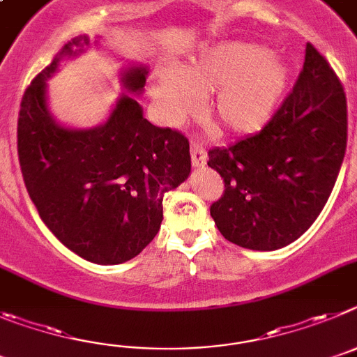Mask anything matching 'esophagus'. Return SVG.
Here are the masks:
<instances>
[{"label": "esophagus", "mask_w": 357, "mask_h": 357, "mask_svg": "<svg viewBox=\"0 0 357 357\" xmlns=\"http://www.w3.org/2000/svg\"><path fill=\"white\" fill-rule=\"evenodd\" d=\"M190 156H192V163H194V167H204L208 162V155H206V149H204V146H202V142H199V140H192L190 142Z\"/></svg>", "instance_id": "1"}]
</instances>
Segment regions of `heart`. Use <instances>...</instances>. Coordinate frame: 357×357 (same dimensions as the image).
I'll list each match as a JSON object with an SVG mask.
<instances>
[{
  "label": "heart",
  "instance_id": "heart-1",
  "mask_svg": "<svg viewBox=\"0 0 357 357\" xmlns=\"http://www.w3.org/2000/svg\"><path fill=\"white\" fill-rule=\"evenodd\" d=\"M290 85V69L258 44L220 43L176 67L153 73L149 91L156 114L172 124L211 92L206 110L231 133H255L274 119Z\"/></svg>",
  "mask_w": 357,
  "mask_h": 357
}]
</instances>
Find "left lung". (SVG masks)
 Returning a JSON list of instances; mask_svg holds the SVG:
<instances>
[{
	"label": "left lung",
	"mask_w": 357,
	"mask_h": 357,
	"mask_svg": "<svg viewBox=\"0 0 357 357\" xmlns=\"http://www.w3.org/2000/svg\"><path fill=\"white\" fill-rule=\"evenodd\" d=\"M347 147V99L310 43L294 91L259 133L208 153L224 179L210 208L229 242L275 250L295 242L326 206Z\"/></svg>",
	"instance_id": "obj_1"
}]
</instances>
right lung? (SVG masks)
Instances as JSON below:
<instances>
[{"mask_svg": "<svg viewBox=\"0 0 357 357\" xmlns=\"http://www.w3.org/2000/svg\"><path fill=\"white\" fill-rule=\"evenodd\" d=\"M89 37L62 47L35 76L21 101L17 155L26 190L43 222L73 252L98 265L135 258L163 220V195L190 174V146L171 128L144 119L137 99L123 94L102 124L66 128L47 108V79L63 59L83 53ZM147 67L121 73L123 86L142 94Z\"/></svg>", "mask_w": 357, "mask_h": 357, "instance_id": "right-lung-1", "label": "right lung"}]
</instances>
